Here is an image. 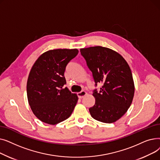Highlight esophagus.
<instances>
[{
    "label": "esophagus",
    "mask_w": 160,
    "mask_h": 160,
    "mask_svg": "<svg viewBox=\"0 0 160 160\" xmlns=\"http://www.w3.org/2000/svg\"><path fill=\"white\" fill-rule=\"evenodd\" d=\"M77 95H78V97L79 98H82L83 97H84L87 95V93L84 91H82L78 93Z\"/></svg>",
    "instance_id": "esophagus-1"
}]
</instances>
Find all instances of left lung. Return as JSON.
Returning a JSON list of instances; mask_svg holds the SVG:
<instances>
[{"instance_id":"8db88e82","label":"left lung","mask_w":160,"mask_h":160,"mask_svg":"<svg viewBox=\"0 0 160 160\" xmlns=\"http://www.w3.org/2000/svg\"><path fill=\"white\" fill-rule=\"evenodd\" d=\"M93 73L95 86L102 83L100 92L95 89L93 96L95 105L89 112L97 121L112 123L125 114L130 108L135 86L130 66L118 52L101 46L80 48Z\"/></svg>"}]
</instances>
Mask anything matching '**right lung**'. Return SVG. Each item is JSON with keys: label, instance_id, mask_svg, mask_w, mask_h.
<instances>
[{"label": "right lung", "instance_id": "add662e5", "mask_svg": "<svg viewBox=\"0 0 160 160\" xmlns=\"http://www.w3.org/2000/svg\"><path fill=\"white\" fill-rule=\"evenodd\" d=\"M78 50L53 49L42 54L33 65L27 83L28 104L41 121L54 125L68 119L78 102V96L67 88L66 65Z\"/></svg>", "mask_w": 160, "mask_h": 160}]
</instances>
